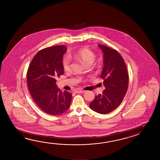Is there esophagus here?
Returning a JSON list of instances; mask_svg holds the SVG:
<instances>
[{
    "label": "esophagus",
    "instance_id": "esophagus-1",
    "mask_svg": "<svg viewBox=\"0 0 160 160\" xmlns=\"http://www.w3.org/2000/svg\"><path fill=\"white\" fill-rule=\"evenodd\" d=\"M86 92L85 90H75L74 92L75 93H83Z\"/></svg>",
    "mask_w": 160,
    "mask_h": 160
}]
</instances>
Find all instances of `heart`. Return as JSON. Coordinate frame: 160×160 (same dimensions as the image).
Wrapping results in <instances>:
<instances>
[{
    "label": "heart",
    "mask_w": 160,
    "mask_h": 160,
    "mask_svg": "<svg viewBox=\"0 0 160 160\" xmlns=\"http://www.w3.org/2000/svg\"><path fill=\"white\" fill-rule=\"evenodd\" d=\"M71 57L81 62L83 64L87 66L92 65L95 59V55L88 48H81L72 53ZM71 58L68 56H65L62 59V66L65 71H68L70 68Z\"/></svg>",
    "instance_id": "1"
}]
</instances>
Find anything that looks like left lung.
<instances>
[{
	"mask_svg": "<svg viewBox=\"0 0 160 160\" xmlns=\"http://www.w3.org/2000/svg\"><path fill=\"white\" fill-rule=\"evenodd\" d=\"M103 53V68L100 77L103 79L105 89L102 94L95 95L90 103V108L105 114L117 108L126 94L129 76L126 64L116 50L98 45Z\"/></svg>",
	"mask_w": 160,
	"mask_h": 160,
	"instance_id": "obj_1",
	"label": "left lung"
}]
</instances>
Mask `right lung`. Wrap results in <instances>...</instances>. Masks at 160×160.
<instances>
[{
  "label": "right lung",
  "instance_id": "right-lung-1",
  "mask_svg": "<svg viewBox=\"0 0 160 160\" xmlns=\"http://www.w3.org/2000/svg\"><path fill=\"white\" fill-rule=\"evenodd\" d=\"M66 51L63 45L42 49L35 55L28 68L27 85L32 98L50 115L64 113L72 102V94L62 92L56 85V79L64 73L62 59Z\"/></svg>",
  "mask_w": 160,
  "mask_h": 160
}]
</instances>
